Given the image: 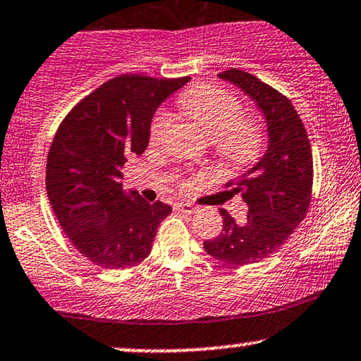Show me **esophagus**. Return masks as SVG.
<instances>
[{"label": "esophagus", "instance_id": "esophagus-1", "mask_svg": "<svg viewBox=\"0 0 361 361\" xmlns=\"http://www.w3.org/2000/svg\"><path fill=\"white\" fill-rule=\"evenodd\" d=\"M175 212H180V213H186V214H193L196 213V207L191 203H186V202H181V203H176L175 207Z\"/></svg>", "mask_w": 361, "mask_h": 361}]
</instances>
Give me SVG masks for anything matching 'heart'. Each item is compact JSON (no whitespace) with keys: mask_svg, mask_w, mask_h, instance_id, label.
Returning a JSON list of instances; mask_svg holds the SVG:
<instances>
[{"mask_svg":"<svg viewBox=\"0 0 361 361\" xmlns=\"http://www.w3.org/2000/svg\"><path fill=\"white\" fill-rule=\"evenodd\" d=\"M180 108L208 138L228 165L243 168L252 165L262 152V131L250 118L243 116V104L233 93L214 85L196 86L181 94ZM173 126L168 113H158L149 126V145L159 147Z\"/></svg>","mask_w":361,"mask_h":361,"instance_id":"obj_1","label":"heart"}]
</instances>
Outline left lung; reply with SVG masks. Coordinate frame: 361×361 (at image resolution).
<instances>
[{
    "mask_svg": "<svg viewBox=\"0 0 361 361\" xmlns=\"http://www.w3.org/2000/svg\"><path fill=\"white\" fill-rule=\"evenodd\" d=\"M257 102L268 125V149L240 180L225 185L243 196V223L220 209L223 230L203 243L209 257L233 267L262 262L275 253L307 216L313 188V157L302 118L285 94L257 76L231 68L220 73Z\"/></svg>",
    "mask_w": 361,
    "mask_h": 361,
    "instance_id": "1",
    "label": "left lung"
}]
</instances>
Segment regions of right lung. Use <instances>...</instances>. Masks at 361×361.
<instances>
[{
    "mask_svg": "<svg viewBox=\"0 0 361 361\" xmlns=\"http://www.w3.org/2000/svg\"><path fill=\"white\" fill-rule=\"evenodd\" d=\"M183 78L121 75L71 109L54 135L47 193L59 225L78 252L106 270H123L152 252L170 204L123 191V166L145 152L154 109Z\"/></svg>",
    "mask_w": 361,
    "mask_h": 361,
    "instance_id": "1",
    "label": "right lung"
}]
</instances>
